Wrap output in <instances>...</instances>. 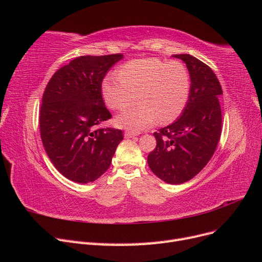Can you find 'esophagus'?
<instances>
[{
  "label": "esophagus",
  "instance_id": "obj_1",
  "mask_svg": "<svg viewBox=\"0 0 262 262\" xmlns=\"http://www.w3.org/2000/svg\"><path fill=\"white\" fill-rule=\"evenodd\" d=\"M134 136H139V132H133V131H125L124 132V137L125 138H133Z\"/></svg>",
  "mask_w": 262,
  "mask_h": 262
}]
</instances>
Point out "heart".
<instances>
[{
    "label": "heart",
    "instance_id": "b5f03b06",
    "mask_svg": "<svg viewBox=\"0 0 262 262\" xmlns=\"http://www.w3.org/2000/svg\"><path fill=\"white\" fill-rule=\"evenodd\" d=\"M191 90V77L184 63L158 58L137 59L108 75L101 83L106 105L121 110L136 100L139 104L118 115L116 123L140 131L156 121L172 122L184 112Z\"/></svg>",
    "mask_w": 262,
    "mask_h": 262
}]
</instances>
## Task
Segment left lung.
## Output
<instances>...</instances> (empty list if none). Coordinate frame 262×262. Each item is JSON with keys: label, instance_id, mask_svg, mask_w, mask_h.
<instances>
[{"label": "left lung", "instance_id": "1", "mask_svg": "<svg viewBox=\"0 0 262 262\" xmlns=\"http://www.w3.org/2000/svg\"><path fill=\"white\" fill-rule=\"evenodd\" d=\"M173 57L186 63L191 90L182 115L154 132L156 147L147 156L149 168L167 184L178 185L193 178L209 163L222 132L221 84L212 69L190 54Z\"/></svg>", "mask_w": 262, "mask_h": 262}]
</instances>
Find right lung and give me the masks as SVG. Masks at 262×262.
<instances>
[{
  "label": "right lung",
  "mask_w": 262,
  "mask_h": 262,
  "mask_svg": "<svg viewBox=\"0 0 262 262\" xmlns=\"http://www.w3.org/2000/svg\"><path fill=\"white\" fill-rule=\"evenodd\" d=\"M122 58L121 53L75 58L45 90L39 115L42 144L54 167L78 184L99 178L123 139L120 129H96L112 118L102 99V80Z\"/></svg>",
  "instance_id": "1"
}]
</instances>
